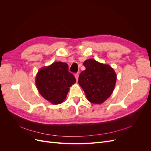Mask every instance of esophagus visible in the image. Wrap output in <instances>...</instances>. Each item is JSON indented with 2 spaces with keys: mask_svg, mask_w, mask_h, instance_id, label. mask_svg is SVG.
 <instances>
[{
  "mask_svg": "<svg viewBox=\"0 0 151 151\" xmlns=\"http://www.w3.org/2000/svg\"><path fill=\"white\" fill-rule=\"evenodd\" d=\"M75 77L76 79V81H77V80H78V78H79V73H76L75 74Z\"/></svg>",
  "mask_w": 151,
  "mask_h": 151,
  "instance_id": "1",
  "label": "esophagus"
}]
</instances>
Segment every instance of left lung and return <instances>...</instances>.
Segmentation results:
<instances>
[{
    "label": "left lung",
    "instance_id": "1",
    "mask_svg": "<svg viewBox=\"0 0 151 151\" xmlns=\"http://www.w3.org/2000/svg\"><path fill=\"white\" fill-rule=\"evenodd\" d=\"M84 65L86 70L81 72L78 83L91 103L101 104L113 93L116 81V73L109 65L93 59L86 60Z\"/></svg>",
    "mask_w": 151,
    "mask_h": 151
}]
</instances>
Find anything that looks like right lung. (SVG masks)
I'll return each instance as SVG.
<instances>
[{
    "instance_id": "obj_1",
    "label": "right lung",
    "mask_w": 151,
    "mask_h": 151,
    "mask_svg": "<svg viewBox=\"0 0 151 151\" xmlns=\"http://www.w3.org/2000/svg\"><path fill=\"white\" fill-rule=\"evenodd\" d=\"M76 82L68 72L67 63L54 62L41 68L36 77V84L40 94L53 104H60L65 99L69 88Z\"/></svg>"
}]
</instances>
